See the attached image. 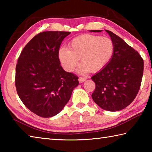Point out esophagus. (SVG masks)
Listing matches in <instances>:
<instances>
[{
    "mask_svg": "<svg viewBox=\"0 0 152 152\" xmlns=\"http://www.w3.org/2000/svg\"><path fill=\"white\" fill-rule=\"evenodd\" d=\"M86 80V78H83V77H79V78H78V81L80 83H82V82H85Z\"/></svg>",
    "mask_w": 152,
    "mask_h": 152,
    "instance_id": "obj_1",
    "label": "esophagus"
}]
</instances>
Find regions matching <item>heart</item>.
<instances>
[{
  "label": "heart",
  "instance_id": "obj_1",
  "mask_svg": "<svg viewBox=\"0 0 152 152\" xmlns=\"http://www.w3.org/2000/svg\"><path fill=\"white\" fill-rule=\"evenodd\" d=\"M69 49L61 48L58 58L65 70L73 72L78 64H82V72H96L104 68L111 60L115 51L113 41L109 37L84 34L71 41Z\"/></svg>",
  "mask_w": 152,
  "mask_h": 152
}]
</instances>
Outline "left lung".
I'll list each match as a JSON object with an SVG mask.
<instances>
[{"instance_id": "8db88e82", "label": "left lung", "mask_w": 152, "mask_h": 152, "mask_svg": "<svg viewBox=\"0 0 152 152\" xmlns=\"http://www.w3.org/2000/svg\"><path fill=\"white\" fill-rule=\"evenodd\" d=\"M105 31L114 43L115 51L109 63L92 76L96 84L92 98L101 109L118 111L129 105L137 96L143 76V60L119 36Z\"/></svg>"}]
</instances>
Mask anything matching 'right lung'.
<instances>
[{"label": "right lung", "mask_w": 152, "mask_h": 152, "mask_svg": "<svg viewBox=\"0 0 152 152\" xmlns=\"http://www.w3.org/2000/svg\"><path fill=\"white\" fill-rule=\"evenodd\" d=\"M70 32L44 31L25 45L15 74L17 94L27 109L42 117L58 114L78 85V78L60 65L58 50Z\"/></svg>", "instance_id": "add662e5"}]
</instances>
